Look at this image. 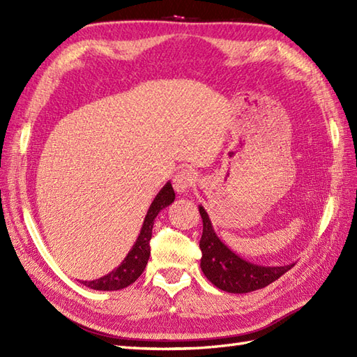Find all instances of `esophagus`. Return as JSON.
<instances>
[{"label": "esophagus", "mask_w": 357, "mask_h": 357, "mask_svg": "<svg viewBox=\"0 0 357 357\" xmlns=\"http://www.w3.org/2000/svg\"><path fill=\"white\" fill-rule=\"evenodd\" d=\"M196 183V173L190 169H183L174 174L173 178V187L178 193H185L190 190V188Z\"/></svg>", "instance_id": "esophagus-1"}]
</instances>
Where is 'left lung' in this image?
Listing matches in <instances>:
<instances>
[{
	"instance_id": "left-lung-1",
	"label": "left lung",
	"mask_w": 357,
	"mask_h": 357,
	"mask_svg": "<svg viewBox=\"0 0 357 357\" xmlns=\"http://www.w3.org/2000/svg\"><path fill=\"white\" fill-rule=\"evenodd\" d=\"M202 218L201 270L211 284L227 293H250L275 282L294 264L265 267L242 259L218 238L206 208L199 206Z\"/></svg>"
}]
</instances>
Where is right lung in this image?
Wrapping results in <instances>:
<instances>
[{"label": "right lung", "instance_id": "right-lung-1", "mask_svg": "<svg viewBox=\"0 0 357 357\" xmlns=\"http://www.w3.org/2000/svg\"><path fill=\"white\" fill-rule=\"evenodd\" d=\"M174 201V192L170 183H167L159 193L155 196L153 202L149 207V211L146 218H144V224L141 227L139 236L136 239L130 252L127 253L124 261L121 262L119 267H116L109 275H105L100 279L95 280H79L82 285H86L92 290H101V291H113V290H121V288H126L130 284H133L136 279H138L150 257V239H151V229H153L155 219L159 211L162 208L169 207L170 204Z\"/></svg>", "mask_w": 357, "mask_h": 357}]
</instances>
